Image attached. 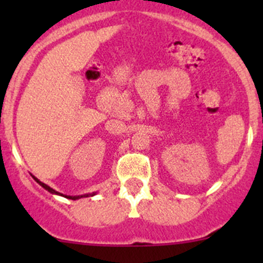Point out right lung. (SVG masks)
Returning <instances> with one entry per match:
<instances>
[{
    "instance_id": "1",
    "label": "right lung",
    "mask_w": 263,
    "mask_h": 263,
    "mask_svg": "<svg viewBox=\"0 0 263 263\" xmlns=\"http://www.w3.org/2000/svg\"><path fill=\"white\" fill-rule=\"evenodd\" d=\"M33 178L35 179V182H36V183H39V184H41L42 187L44 188V190H47V191H48V192L53 193V195L62 196V197H65V198H68V200H79V198H82V197H89V196H95V195H97V192H92V193H86V195H80V196H68V195H63V193H60V192H57V191H55V190H53V188H50L49 185H47V184H46V183H43V182H41V181H39V179L36 178V177H34V176H33Z\"/></svg>"
}]
</instances>
